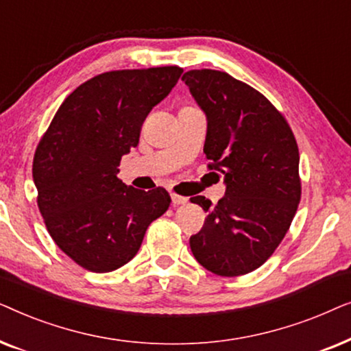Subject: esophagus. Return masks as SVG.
<instances>
[{
  "label": "esophagus",
  "mask_w": 351,
  "mask_h": 351,
  "mask_svg": "<svg viewBox=\"0 0 351 351\" xmlns=\"http://www.w3.org/2000/svg\"><path fill=\"white\" fill-rule=\"evenodd\" d=\"M171 199H172V204H174V206H180V204L189 203V198H185V196H180V195H176V193L171 195Z\"/></svg>",
  "instance_id": "obj_1"
}]
</instances>
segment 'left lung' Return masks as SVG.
<instances>
[{
	"label": "left lung",
	"mask_w": 351,
	"mask_h": 351,
	"mask_svg": "<svg viewBox=\"0 0 351 351\" xmlns=\"http://www.w3.org/2000/svg\"><path fill=\"white\" fill-rule=\"evenodd\" d=\"M208 119L204 153L223 174L225 196L190 238L196 261L219 276L251 273L285 238L300 203L299 147L270 100L225 71L190 70L182 76Z\"/></svg>",
	"instance_id": "left-lung-1"
}]
</instances>
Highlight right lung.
<instances>
[{"instance_id":"right-lung-1","label":"right lung","mask_w":351,"mask_h":351,"mask_svg":"<svg viewBox=\"0 0 351 351\" xmlns=\"http://www.w3.org/2000/svg\"><path fill=\"white\" fill-rule=\"evenodd\" d=\"M180 66L117 70L78 86L38 143L33 180L54 243L89 271L107 273L136 256L145 232L171 204L162 186L143 191L118 179L152 108L177 84Z\"/></svg>"}]
</instances>
